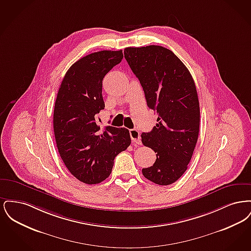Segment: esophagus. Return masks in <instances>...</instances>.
<instances>
[{"instance_id":"esophagus-1","label":"esophagus","mask_w":251,"mask_h":251,"mask_svg":"<svg viewBox=\"0 0 251 251\" xmlns=\"http://www.w3.org/2000/svg\"><path fill=\"white\" fill-rule=\"evenodd\" d=\"M130 135H131L132 143L137 144V145H140V144H141L140 133H139V131H137V130H135V129L130 130Z\"/></svg>"}]
</instances>
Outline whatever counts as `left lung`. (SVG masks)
Masks as SVG:
<instances>
[{
	"instance_id": "left-lung-1",
	"label": "left lung",
	"mask_w": 251,
	"mask_h": 251,
	"mask_svg": "<svg viewBox=\"0 0 251 251\" xmlns=\"http://www.w3.org/2000/svg\"><path fill=\"white\" fill-rule=\"evenodd\" d=\"M124 56L143 87L147 104L158 114L157 124L141 134L156 161L142 169L144 177L169 185L186 171L200 131V102L192 75L185 65L162 46L128 47Z\"/></svg>"
}]
</instances>
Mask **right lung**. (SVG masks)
<instances>
[{
	"instance_id": "obj_1",
	"label": "right lung",
	"mask_w": 251,
	"mask_h": 251,
	"mask_svg": "<svg viewBox=\"0 0 251 251\" xmlns=\"http://www.w3.org/2000/svg\"><path fill=\"white\" fill-rule=\"evenodd\" d=\"M123 58L122 50H100L75 62L66 73L53 111L56 146L72 175L96 184L111 174L114 159L131 144L129 130L106 126L96 117L104 109L102 80Z\"/></svg>"
}]
</instances>
